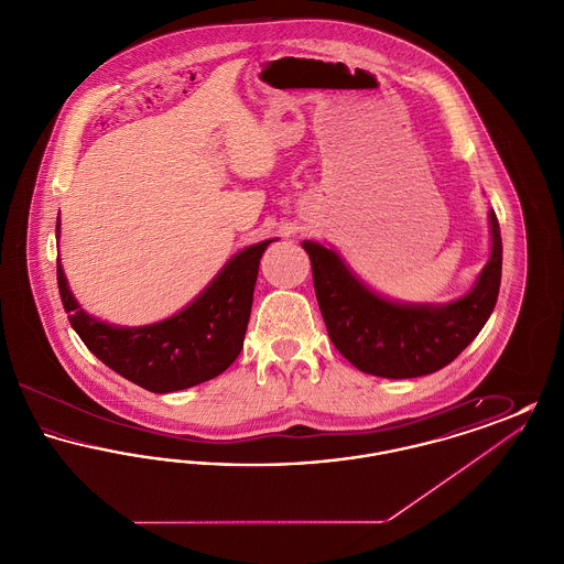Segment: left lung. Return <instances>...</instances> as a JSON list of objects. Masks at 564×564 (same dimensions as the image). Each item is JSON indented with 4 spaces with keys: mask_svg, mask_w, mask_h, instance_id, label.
<instances>
[{
    "mask_svg": "<svg viewBox=\"0 0 564 564\" xmlns=\"http://www.w3.org/2000/svg\"><path fill=\"white\" fill-rule=\"evenodd\" d=\"M492 251L476 288L446 306H405L372 294L336 251L302 242L313 267L315 294L334 347L366 375L416 378L455 361L488 322L501 285L503 245L490 212Z\"/></svg>",
    "mask_w": 564,
    "mask_h": 564,
    "instance_id": "8db88e82",
    "label": "left lung"
}]
</instances>
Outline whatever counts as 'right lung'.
I'll use <instances>...</instances> for the list:
<instances>
[{"label": "right lung", "mask_w": 564, "mask_h": 564, "mask_svg": "<svg viewBox=\"0 0 564 564\" xmlns=\"http://www.w3.org/2000/svg\"><path fill=\"white\" fill-rule=\"evenodd\" d=\"M270 242L242 249L188 308L145 327H113L88 317L56 260L58 294L82 343L113 372L152 393L182 391L221 375L239 357L260 258Z\"/></svg>", "instance_id": "add662e5"}]
</instances>
